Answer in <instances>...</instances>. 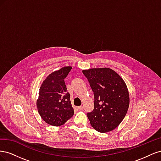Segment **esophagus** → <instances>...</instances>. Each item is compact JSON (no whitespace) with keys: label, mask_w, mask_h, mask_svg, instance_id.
I'll list each match as a JSON object with an SVG mask.
<instances>
[{"label":"esophagus","mask_w":161,"mask_h":161,"mask_svg":"<svg viewBox=\"0 0 161 161\" xmlns=\"http://www.w3.org/2000/svg\"><path fill=\"white\" fill-rule=\"evenodd\" d=\"M76 108L78 110H82L83 108H82V106H79V107H77Z\"/></svg>","instance_id":"1"}]
</instances>
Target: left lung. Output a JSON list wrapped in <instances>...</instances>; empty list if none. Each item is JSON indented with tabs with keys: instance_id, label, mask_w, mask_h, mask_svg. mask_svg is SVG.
<instances>
[{
	"instance_id": "8db88e82",
	"label": "left lung",
	"mask_w": 161,
	"mask_h": 161,
	"mask_svg": "<svg viewBox=\"0 0 161 161\" xmlns=\"http://www.w3.org/2000/svg\"><path fill=\"white\" fill-rule=\"evenodd\" d=\"M94 94V109L86 115L92 127L101 133L118 127L127 113L130 97L125 82L108 68L82 70Z\"/></svg>"
}]
</instances>
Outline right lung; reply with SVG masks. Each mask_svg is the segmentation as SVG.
<instances>
[{
	"mask_svg": "<svg viewBox=\"0 0 161 161\" xmlns=\"http://www.w3.org/2000/svg\"><path fill=\"white\" fill-rule=\"evenodd\" d=\"M71 69V66H65L51 73L40 86L37 108L41 118L48 124L62 125L74 115L64 82Z\"/></svg>",
	"mask_w": 161,
	"mask_h": 161,
	"instance_id": "add662e5",
	"label": "right lung"
}]
</instances>
